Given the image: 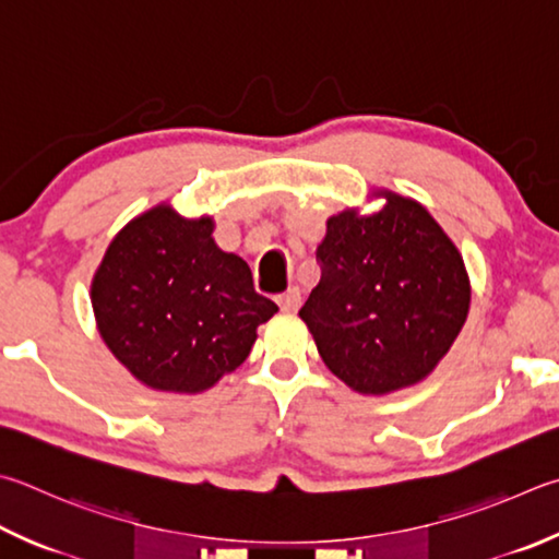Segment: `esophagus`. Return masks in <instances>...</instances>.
Instances as JSON below:
<instances>
[{
	"instance_id": "obj_1",
	"label": "esophagus",
	"mask_w": 559,
	"mask_h": 559,
	"mask_svg": "<svg viewBox=\"0 0 559 559\" xmlns=\"http://www.w3.org/2000/svg\"><path fill=\"white\" fill-rule=\"evenodd\" d=\"M276 302H278L283 312L298 310V306H300V290H298L296 286H293V288H288L286 293H281V296L276 298Z\"/></svg>"
}]
</instances>
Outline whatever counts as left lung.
<instances>
[{
    "mask_svg": "<svg viewBox=\"0 0 559 559\" xmlns=\"http://www.w3.org/2000/svg\"><path fill=\"white\" fill-rule=\"evenodd\" d=\"M318 263L300 318L328 369L359 393L428 377L469 312L460 251L428 210L393 192L377 215L330 217Z\"/></svg>",
    "mask_w": 559,
    "mask_h": 559,
    "instance_id": "left-lung-1",
    "label": "left lung"
}]
</instances>
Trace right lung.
Wrapping results in <instances>:
<instances>
[{"label": "right lung", "instance_id": "1", "mask_svg": "<svg viewBox=\"0 0 559 559\" xmlns=\"http://www.w3.org/2000/svg\"><path fill=\"white\" fill-rule=\"evenodd\" d=\"M212 219L158 205L111 241L93 281L97 328L111 354L151 389L198 393L249 357L278 306L253 290Z\"/></svg>", "mask_w": 559, "mask_h": 559}]
</instances>
